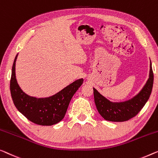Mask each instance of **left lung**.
Here are the masks:
<instances>
[{
  "instance_id": "obj_1",
  "label": "left lung",
  "mask_w": 158,
  "mask_h": 158,
  "mask_svg": "<svg viewBox=\"0 0 158 158\" xmlns=\"http://www.w3.org/2000/svg\"><path fill=\"white\" fill-rule=\"evenodd\" d=\"M153 72L150 62L149 79L140 93L131 100L121 103L110 102L94 88V102L98 113L106 121L123 122L135 117L149 99L153 86Z\"/></svg>"
}]
</instances>
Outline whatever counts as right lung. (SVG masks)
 <instances>
[{
  "instance_id": "obj_1",
  "label": "right lung",
  "mask_w": 158,
  "mask_h": 158,
  "mask_svg": "<svg viewBox=\"0 0 158 158\" xmlns=\"http://www.w3.org/2000/svg\"><path fill=\"white\" fill-rule=\"evenodd\" d=\"M14 60L10 83L11 96L17 109L32 123L40 126H52L62 121L67 112L72 96L83 84V79L77 80L60 92L48 98H35L24 93L15 77Z\"/></svg>"
}]
</instances>
